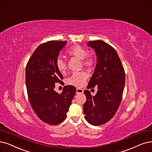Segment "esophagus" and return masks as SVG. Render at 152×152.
<instances>
[{
  "label": "esophagus",
  "mask_w": 152,
  "mask_h": 152,
  "mask_svg": "<svg viewBox=\"0 0 152 152\" xmlns=\"http://www.w3.org/2000/svg\"><path fill=\"white\" fill-rule=\"evenodd\" d=\"M83 90L82 88H77L76 89V94H83Z\"/></svg>",
  "instance_id": "esophagus-1"
}]
</instances>
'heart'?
<instances>
[{"mask_svg":"<svg viewBox=\"0 0 152 152\" xmlns=\"http://www.w3.org/2000/svg\"><path fill=\"white\" fill-rule=\"evenodd\" d=\"M67 53L71 57H75L82 60L83 65L87 68H91L94 64L93 57L90 56H88L87 50L80 45L72 46L67 51ZM56 65L57 70L62 74L64 73L66 69V63L61 57H58L57 58ZM87 78L88 75L86 72H75L67 78L66 83L70 86L82 87L84 85L85 82L87 80Z\"/></svg>","mask_w":152,"mask_h":152,"instance_id":"b5f03b06","label":"heart"}]
</instances>
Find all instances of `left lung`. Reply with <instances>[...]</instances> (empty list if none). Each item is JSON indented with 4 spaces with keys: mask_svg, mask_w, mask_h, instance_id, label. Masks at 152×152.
<instances>
[{
    "mask_svg": "<svg viewBox=\"0 0 152 152\" xmlns=\"http://www.w3.org/2000/svg\"><path fill=\"white\" fill-rule=\"evenodd\" d=\"M87 44L94 49L97 61L87 88L97 86L98 91L95 96L84 91L87 100L83 113L90 124L98 126L108 122L116 113L122 99L125 74L113 47L102 40L90 41Z\"/></svg>",
    "mask_w": 152,
    "mask_h": 152,
    "instance_id": "1",
    "label": "left lung"
}]
</instances>
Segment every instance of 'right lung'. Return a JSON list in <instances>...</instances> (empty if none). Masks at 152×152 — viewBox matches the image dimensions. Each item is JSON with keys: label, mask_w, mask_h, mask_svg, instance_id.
I'll list each match as a JSON object with an SVG mask.
<instances>
[{"label": "right lung", "mask_w": 152, "mask_h": 152, "mask_svg": "<svg viewBox=\"0 0 152 152\" xmlns=\"http://www.w3.org/2000/svg\"><path fill=\"white\" fill-rule=\"evenodd\" d=\"M66 41H49L40 44L34 52L26 65V82L28 98L37 117L47 124L56 125L66 117L76 93L74 86H64L61 94L54 88L61 84L62 75L56 62Z\"/></svg>", "instance_id": "right-lung-1"}]
</instances>
